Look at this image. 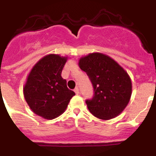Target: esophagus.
I'll list each match as a JSON object with an SVG mask.
<instances>
[{"mask_svg":"<svg viewBox=\"0 0 156 156\" xmlns=\"http://www.w3.org/2000/svg\"><path fill=\"white\" fill-rule=\"evenodd\" d=\"M79 91H80V90H79V88H78V87H76V88H75V90H74V92H75V93L76 94H79Z\"/></svg>","mask_w":156,"mask_h":156,"instance_id":"1","label":"esophagus"}]
</instances>
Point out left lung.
<instances>
[{
  "label": "left lung",
  "instance_id": "1",
  "mask_svg": "<svg viewBox=\"0 0 156 156\" xmlns=\"http://www.w3.org/2000/svg\"><path fill=\"white\" fill-rule=\"evenodd\" d=\"M80 68L90 78L94 90L86 104L90 113L108 120L125 109L132 94V82L127 72L107 55L94 52L79 60Z\"/></svg>",
  "mask_w": 156,
  "mask_h": 156
}]
</instances>
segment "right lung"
Here are the masks:
<instances>
[{"mask_svg":"<svg viewBox=\"0 0 156 156\" xmlns=\"http://www.w3.org/2000/svg\"><path fill=\"white\" fill-rule=\"evenodd\" d=\"M67 56L49 54L31 69L23 87L25 100L36 115L45 119H55L66 111L75 95L62 77Z\"/></svg>","mask_w":156,"mask_h":156,"instance_id":"right-lung-1","label":"right lung"}]
</instances>
